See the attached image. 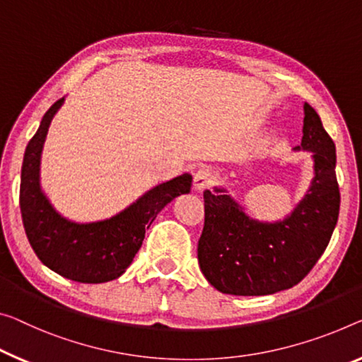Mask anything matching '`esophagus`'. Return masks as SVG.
<instances>
[{
  "instance_id": "1",
  "label": "esophagus",
  "mask_w": 362,
  "mask_h": 362,
  "mask_svg": "<svg viewBox=\"0 0 362 362\" xmlns=\"http://www.w3.org/2000/svg\"><path fill=\"white\" fill-rule=\"evenodd\" d=\"M214 181V173L209 168H200L196 175H194V189L196 191H204L209 187Z\"/></svg>"
}]
</instances>
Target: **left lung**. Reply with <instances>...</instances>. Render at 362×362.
Listing matches in <instances>:
<instances>
[{"label": "left lung", "instance_id": "8db88e82", "mask_svg": "<svg viewBox=\"0 0 362 362\" xmlns=\"http://www.w3.org/2000/svg\"><path fill=\"white\" fill-rule=\"evenodd\" d=\"M310 152L314 177L283 220L259 221L244 212L226 187L204 192L205 223L197 259L207 281L220 293L265 296L298 285L329 246L340 212L335 144L317 111L304 103L301 146Z\"/></svg>", "mask_w": 362, "mask_h": 362}]
</instances>
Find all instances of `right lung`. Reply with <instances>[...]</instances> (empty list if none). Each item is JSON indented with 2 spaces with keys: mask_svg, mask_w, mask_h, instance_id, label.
<instances>
[{
  "mask_svg": "<svg viewBox=\"0 0 362 362\" xmlns=\"http://www.w3.org/2000/svg\"><path fill=\"white\" fill-rule=\"evenodd\" d=\"M64 97L43 115L27 144L21 171V214L37 257L58 275L79 283H105L124 274L142 246L146 230L165 205L191 191L192 176L182 173L148 189L110 218L77 223L61 215L40 185V160L48 127Z\"/></svg>",
  "mask_w": 362,
  "mask_h": 362,
  "instance_id": "right-lung-1",
  "label": "right lung"
}]
</instances>
